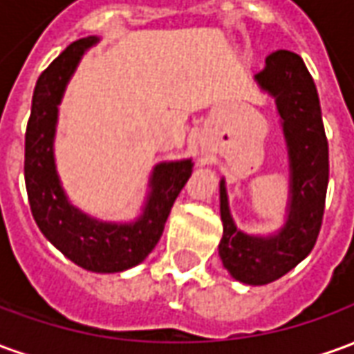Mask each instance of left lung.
<instances>
[{"label": "left lung", "instance_id": "left-lung-1", "mask_svg": "<svg viewBox=\"0 0 354 354\" xmlns=\"http://www.w3.org/2000/svg\"><path fill=\"white\" fill-rule=\"evenodd\" d=\"M274 100L288 151V205L281 227L250 235L235 225L225 178L220 180L223 235L218 254L235 281L261 286L281 279L304 261L319 237L328 187V142L311 73L292 50H274L254 75Z\"/></svg>", "mask_w": 354, "mask_h": 354}]
</instances>
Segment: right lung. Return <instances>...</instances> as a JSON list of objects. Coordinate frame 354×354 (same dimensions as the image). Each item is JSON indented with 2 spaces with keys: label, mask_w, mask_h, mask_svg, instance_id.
<instances>
[{
  "label": "right lung",
  "mask_w": 354,
  "mask_h": 354,
  "mask_svg": "<svg viewBox=\"0 0 354 354\" xmlns=\"http://www.w3.org/2000/svg\"><path fill=\"white\" fill-rule=\"evenodd\" d=\"M98 41L96 35L73 41L35 83L26 129L24 178L32 216L50 245L87 271L121 273L142 263L159 243L170 208L192 176L193 161L157 162L140 214L131 222L98 220L68 199L55 159L58 106L83 55Z\"/></svg>",
  "instance_id": "add662e5"
}]
</instances>
